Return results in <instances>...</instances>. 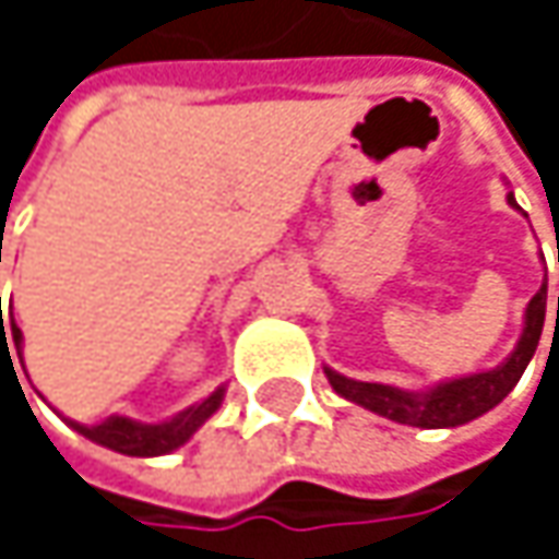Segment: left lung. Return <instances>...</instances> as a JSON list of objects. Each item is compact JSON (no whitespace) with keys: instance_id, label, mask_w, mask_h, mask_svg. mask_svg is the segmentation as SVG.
<instances>
[{"instance_id":"8db88e82","label":"left lung","mask_w":559,"mask_h":559,"mask_svg":"<svg viewBox=\"0 0 559 559\" xmlns=\"http://www.w3.org/2000/svg\"><path fill=\"white\" fill-rule=\"evenodd\" d=\"M511 206L514 197H508ZM544 313H547V284L531 297L527 313H524V333L518 340V349L504 359L502 366L479 372V376H466L447 385H437L427 394H411V391L391 389V385H376V382H353L346 376H336L333 369H326V379L336 394L397 420V424H411V427H460L486 411H492L502 401L508 391L518 385L521 372L527 369L540 330H544ZM557 326H559V297H557Z\"/></svg>"}]
</instances>
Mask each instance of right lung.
I'll return each instance as SVG.
<instances>
[{
  "label": "right lung",
  "mask_w": 559,
  "mask_h": 559,
  "mask_svg": "<svg viewBox=\"0 0 559 559\" xmlns=\"http://www.w3.org/2000/svg\"><path fill=\"white\" fill-rule=\"evenodd\" d=\"M2 330H5V326H2ZM12 340H15V349H19V359H22V330H19L15 323H12ZM0 349L2 353L9 349L5 340H2ZM9 362H12V356H9ZM12 372H15V366H12ZM219 401H223V389H216L210 397H203L200 404L187 407L183 414H177L174 420H165V424H135V420H129V417H109L106 424H96V427H83V424H73V420H70V427L80 430L83 437H90V440L109 447V450L126 453V456H162V453L177 450L180 443H187L190 433L219 407Z\"/></svg>",
  "instance_id": "1"
}]
</instances>
